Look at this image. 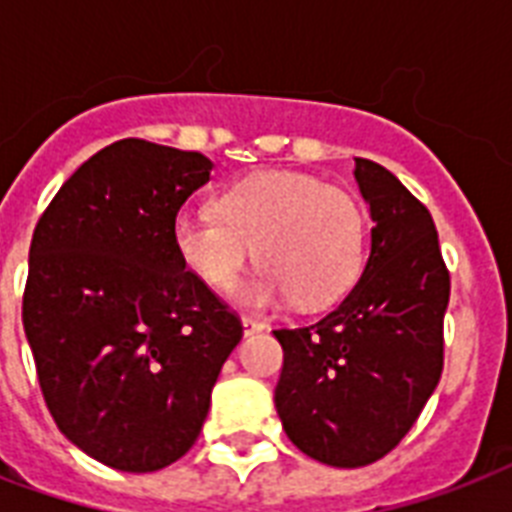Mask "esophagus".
Listing matches in <instances>:
<instances>
[{
  "label": "esophagus",
  "instance_id": "obj_1",
  "mask_svg": "<svg viewBox=\"0 0 512 512\" xmlns=\"http://www.w3.org/2000/svg\"><path fill=\"white\" fill-rule=\"evenodd\" d=\"M241 327H244V337H252L257 332H265V321H257V319H241Z\"/></svg>",
  "mask_w": 512,
  "mask_h": 512
}]
</instances>
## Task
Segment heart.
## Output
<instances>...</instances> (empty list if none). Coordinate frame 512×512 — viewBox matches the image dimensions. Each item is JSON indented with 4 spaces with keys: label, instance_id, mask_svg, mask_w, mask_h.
<instances>
[{
    "label": "heart",
    "instance_id": "heart-1",
    "mask_svg": "<svg viewBox=\"0 0 512 512\" xmlns=\"http://www.w3.org/2000/svg\"><path fill=\"white\" fill-rule=\"evenodd\" d=\"M180 263L212 289H228L255 249L263 268L236 292L247 308L295 297L303 308L335 303L364 265V209L348 191L305 172L265 170L217 193L215 212L172 223Z\"/></svg>",
    "mask_w": 512,
    "mask_h": 512
}]
</instances>
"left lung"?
I'll return each mask as SVG.
<instances>
[{"label": "left lung", "instance_id": "obj_1", "mask_svg": "<svg viewBox=\"0 0 512 512\" xmlns=\"http://www.w3.org/2000/svg\"><path fill=\"white\" fill-rule=\"evenodd\" d=\"M372 217L364 273L311 327L276 329L284 348L276 412L289 441L332 468L396 449L444 369L446 271L433 217L380 164L356 159Z\"/></svg>", "mask_w": 512, "mask_h": 512}]
</instances>
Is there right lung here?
Returning <instances> with one entry per match:
<instances>
[{"mask_svg":"<svg viewBox=\"0 0 512 512\" xmlns=\"http://www.w3.org/2000/svg\"><path fill=\"white\" fill-rule=\"evenodd\" d=\"M215 164L127 138L68 177L36 223L23 329L60 433L154 473L199 438L241 321L185 271L172 223Z\"/></svg>","mask_w":512,"mask_h":512,"instance_id":"right-lung-1","label":"right lung"}]
</instances>
